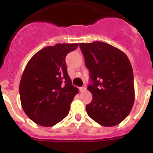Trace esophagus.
Masks as SVG:
<instances>
[{
    "mask_svg": "<svg viewBox=\"0 0 153 153\" xmlns=\"http://www.w3.org/2000/svg\"><path fill=\"white\" fill-rule=\"evenodd\" d=\"M86 88L85 87V86H81V87H80V91L81 92H84V91L86 90Z\"/></svg>",
    "mask_w": 153,
    "mask_h": 153,
    "instance_id": "34e87169",
    "label": "esophagus"
}]
</instances>
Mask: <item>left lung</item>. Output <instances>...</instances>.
Wrapping results in <instances>:
<instances>
[{"mask_svg": "<svg viewBox=\"0 0 153 153\" xmlns=\"http://www.w3.org/2000/svg\"><path fill=\"white\" fill-rule=\"evenodd\" d=\"M90 83L92 100L86 106L88 115L104 126L123 121L135 100L133 71L127 56L120 49L100 41L80 44Z\"/></svg>", "mask_w": 153, "mask_h": 153, "instance_id": "8db88e82", "label": "left lung"}]
</instances>
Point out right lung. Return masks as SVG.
Here are the masks:
<instances>
[{
    "label": "right lung",
    "instance_id": "1",
    "mask_svg": "<svg viewBox=\"0 0 153 153\" xmlns=\"http://www.w3.org/2000/svg\"><path fill=\"white\" fill-rule=\"evenodd\" d=\"M78 44H57L38 51L24 71L19 92L27 116L40 126H52L69 114L78 93L67 73L65 58Z\"/></svg>",
    "mask_w": 153,
    "mask_h": 153
}]
</instances>
